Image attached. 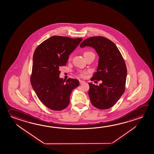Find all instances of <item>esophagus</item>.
<instances>
[{
  "label": "esophagus",
  "mask_w": 154,
  "mask_h": 154,
  "mask_svg": "<svg viewBox=\"0 0 154 154\" xmlns=\"http://www.w3.org/2000/svg\"><path fill=\"white\" fill-rule=\"evenodd\" d=\"M85 82L84 81H82V80H79V83L80 84H82L84 83Z\"/></svg>",
  "instance_id": "obj_1"
}]
</instances>
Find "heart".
Instances as JSON below:
<instances>
[{
    "mask_svg": "<svg viewBox=\"0 0 154 154\" xmlns=\"http://www.w3.org/2000/svg\"><path fill=\"white\" fill-rule=\"evenodd\" d=\"M90 53H92V52H90V51H85V53H84V55H85L86 54H90ZM81 76H83V75H82V74H81Z\"/></svg>",
    "mask_w": 154,
    "mask_h": 154,
    "instance_id": "obj_1",
    "label": "heart"
}]
</instances>
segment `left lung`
<instances>
[{
	"label": "left lung",
	"instance_id": "obj_1",
	"mask_svg": "<svg viewBox=\"0 0 154 154\" xmlns=\"http://www.w3.org/2000/svg\"><path fill=\"white\" fill-rule=\"evenodd\" d=\"M86 46L95 49L99 56L97 72L91 80L102 81L99 86L88 83L91 103L100 109H109L125 92L127 72L126 64L116 45L107 38H88L80 45L81 48Z\"/></svg>",
	"mask_w": 154,
	"mask_h": 154
}]
</instances>
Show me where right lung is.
Returning a JSON list of instances; mask_svg holds the SVG:
<instances>
[{
	"label": "right lung",
	"instance_id": "obj_1",
	"mask_svg": "<svg viewBox=\"0 0 154 154\" xmlns=\"http://www.w3.org/2000/svg\"><path fill=\"white\" fill-rule=\"evenodd\" d=\"M82 38H71L53 36L36 48L33 57L31 84L42 103L49 109L61 111L70 103V96L79 81L60 77V68L66 66L69 56L78 46Z\"/></svg>",
	"mask_w": 154,
	"mask_h": 154
}]
</instances>
